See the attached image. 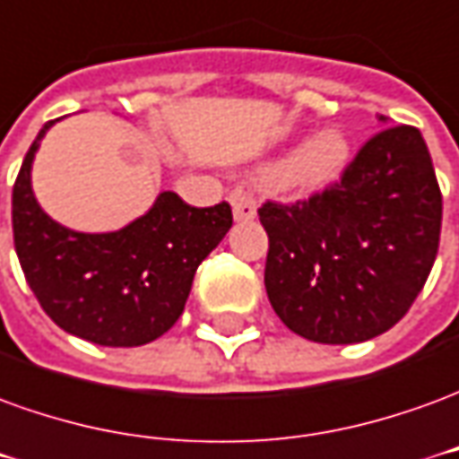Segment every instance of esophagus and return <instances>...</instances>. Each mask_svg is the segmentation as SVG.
Returning a JSON list of instances; mask_svg holds the SVG:
<instances>
[{
  "instance_id": "esophagus-1",
  "label": "esophagus",
  "mask_w": 459,
  "mask_h": 459,
  "mask_svg": "<svg viewBox=\"0 0 459 459\" xmlns=\"http://www.w3.org/2000/svg\"><path fill=\"white\" fill-rule=\"evenodd\" d=\"M232 214L237 222H249L256 217V203L252 195H247L245 190H235L232 193Z\"/></svg>"
}]
</instances>
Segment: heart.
Wrapping results in <instances>:
<instances>
[{"label": "heart", "instance_id": "heart-1", "mask_svg": "<svg viewBox=\"0 0 459 459\" xmlns=\"http://www.w3.org/2000/svg\"><path fill=\"white\" fill-rule=\"evenodd\" d=\"M351 162V141L341 128L314 133L287 158H276L262 168V178L299 193H321L339 183Z\"/></svg>", "mask_w": 459, "mask_h": 459}]
</instances>
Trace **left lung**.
Returning a JSON list of instances; mask_svg holds the SVG:
<instances>
[{
    "mask_svg": "<svg viewBox=\"0 0 459 459\" xmlns=\"http://www.w3.org/2000/svg\"><path fill=\"white\" fill-rule=\"evenodd\" d=\"M259 222L276 316L304 339L343 346L408 314L437 256L443 195L420 131L391 126L360 148L341 183L307 203H264Z\"/></svg>",
    "mask_w": 459,
    "mask_h": 459,
    "instance_id": "8db88e82",
    "label": "left lung"
}]
</instances>
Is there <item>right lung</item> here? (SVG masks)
I'll list each match as a JSON object with an SVG mask.
<instances>
[{
    "label": "right lung",
    "instance_id": "right-lung-1",
    "mask_svg": "<svg viewBox=\"0 0 459 459\" xmlns=\"http://www.w3.org/2000/svg\"><path fill=\"white\" fill-rule=\"evenodd\" d=\"M31 143L12 193L19 264L51 321L71 336L128 349L162 336L180 318L197 266L232 227L230 204L190 207L170 190L116 232H76L51 220L31 190Z\"/></svg>",
    "mask_w": 459,
    "mask_h": 459
}]
</instances>
